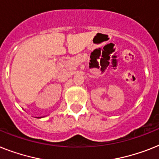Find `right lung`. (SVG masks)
<instances>
[{"mask_svg":"<svg viewBox=\"0 0 159 159\" xmlns=\"http://www.w3.org/2000/svg\"><path fill=\"white\" fill-rule=\"evenodd\" d=\"M40 118H41V117H40Z\"/></svg>","mask_w":159,"mask_h":159,"instance_id":"obj_1","label":"right lung"}]
</instances>
